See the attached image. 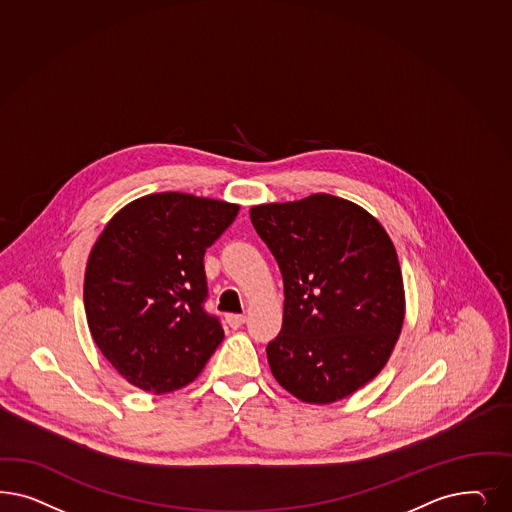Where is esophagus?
Masks as SVG:
<instances>
[{
    "label": "esophagus",
    "instance_id": "34e87169",
    "mask_svg": "<svg viewBox=\"0 0 512 512\" xmlns=\"http://www.w3.org/2000/svg\"><path fill=\"white\" fill-rule=\"evenodd\" d=\"M245 320H247V318H245L243 314H228V316H226V322H228V326L233 328V330L241 328V326L245 324Z\"/></svg>",
    "mask_w": 512,
    "mask_h": 512
}]
</instances>
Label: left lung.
Instances as JSON below:
<instances>
[{
	"mask_svg": "<svg viewBox=\"0 0 512 512\" xmlns=\"http://www.w3.org/2000/svg\"><path fill=\"white\" fill-rule=\"evenodd\" d=\"M250 220L284 282L282 330L265 348L273 377L305 403L354 394L382 371L405 318L392 239L330 194L256 205Z\"/></svg>",
	"mask_w": 512,
	"mask_h": 512,
	"instance_id": "1",
	"label": "left lung"
}]
</instances>
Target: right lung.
I'll return each mask as SVG.
<instances>
[{"instance_id": "add662e5", "label": "right lung", "mask_w": 512, "mask_h": 512, "mask_svg": "<svg viewBox=\"0 0 512 512\" xmlns=\"http://www.w3.org/2000/svg\"><path fill=\"white\" fill-rule=\"evenodd\" d=\"M239 205L162 192L135 199L101 231L84 273V311L101 354L133 386L190 384L224 339L207 297L205 250Z\"/></svg>"}]
</instances>
